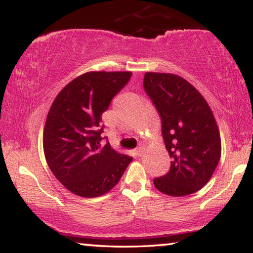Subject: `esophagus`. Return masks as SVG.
I'll use <instances>...</instances> for the list:
<instances>
[{
	"label": "esophagus",
	"instance_id": "1",
	"mask_svg": "<svg viewBox=\"0 0 253 253\" xmlns=\"http://www.w3.org/2000/svg\"><path fill=\"white\" fill-rule=\"evenodd\" d=\"M136 153H137L138 157H141V155H143V147H138Z\"/></svg>",
	"mask_w": 253,
	"mask_h": 253
}]
</instances>
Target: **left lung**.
Here are the masks:
<instances>
[{
	"label": "left lung",
	"instance_id": "8db88e82",
	"mask_svg": "<svg viewBox=\"0 0 253 253\" xmlns=\"http://www.w3.org/2000/svg\"><path fill=\"white\" fill-rule=\"evenodd\" d=\"M144 89L161 119L170 169L154 178L166 195L195 193L212 177L221 157V139L212 110L185 79L171 74L146 72Z\"/></svg>",
	"mask_w": 253,
	"mask_h": 253
}]
</instances>
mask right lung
I'll use <instances>...</instances> for the list:
<instances>
[{"mask_svg":"<svg viewBox=\"0 0 253 253\" xmlns=\"http://www.w3.org/2000/svg\"><path fill=\"white\" fill-rule=\"evenodd\" d=\"M131 72H86L55 98L43 130L47 164L75 195L94 198L112 190L132 158L101 146L102 113L129 83Z\"/></svg>","mask_w":253,"mask_h":253,"instance_id":"right-lung-1","label":"right lung"}]
</instances>
